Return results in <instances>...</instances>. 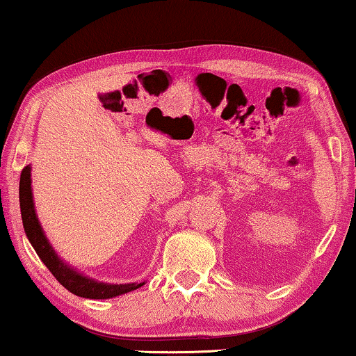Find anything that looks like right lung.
I'll return each mask as SVG.
<instances>
[{"label": "right lung", "instance_id": "obj_1", "mask_svg": "<svg viewBox=\"0 0 356 356\" xmlns=\"http://www.w3.org/2000/svg\"><path fill=\"white\" fill-rule=\"evenodd\" d=\"M19 205L22 225H24L26 235H28L31 245L34 246L35 253H38L40 261L46 264L49 271L54 274V277H56L67 291H70L72 294L87 299H110L115 298V296L124 294V292L138 289V287L145 284V282H139V284H134V282L133 284H105V282L92 281V279L82 276V274L75 273L74 269L67 268V264H64L57 258V254L54 253L51 245H49L47 238L44 236L42 228H40V225L38 222V217H35L33 192H31L29 165H26V168L21 170Z\"/></svg>", "mask_w": 356, "mask_h": 356}]
</instances>
